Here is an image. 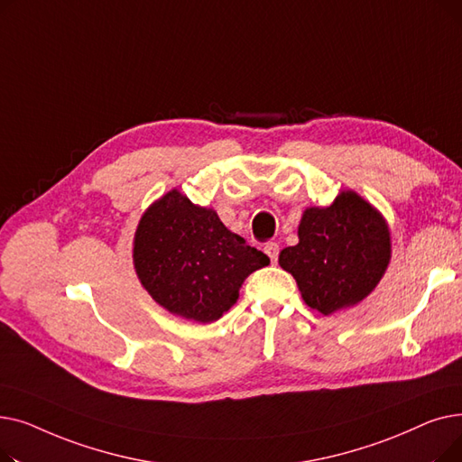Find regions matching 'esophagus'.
Returning <instances> with one entry per match:
<instances>
[{"label":"esophagus","mask_w":462,"mask_h":462,"mask_svg":"<svg viewBox=\"0 0 462 462\" xmlns=\"http://www.w3.org/2000/svg\"><path fill=\"white\" fill-rule=\"evenodd\" d=\"M263 253L268 254V256H270V260L275 263V262H277V258H279V245L275 244V241H270V244H265Z\"/></svg>","instance_id":"1"}]
</instances>
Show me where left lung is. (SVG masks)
<instances>
[{"mask_svg":"<svg viewBox=\"0 0 462 462\" xmlns=\"http://www.w3.org/2000/svg\"><path fill=\"white\" fill-rule=\"evenodd\" d=\"M300 244L279 254L281 268L298 282L303 301L324 317L365 300L392 258V237L382 213L354 190L328 208H307Z\"/></svg>","mask_w":462,"mask_h":462,"instance_id":"left-lung-1","label":"left lung"}]
</instances>
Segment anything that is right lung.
Here are the masks:
<instances>
[{
	"label": "right lung",
	"mask_w": 462,
	"mask_h": 462,
	"mask_svg": "<svg viewBox=\"0 0 462 462\" xmlns=\"http://www.w3.org/2000/svg\"><path fill=\"white\" fill-rule=\"evenodd\" d=\"M133 245L134 270L148 294L172 314L202 324L221 319L244 281L270 263L215 209L194 206L178 189L145 209Z\"/></svg>",
	"instance_id": "obj_1"
}]
</instances>
